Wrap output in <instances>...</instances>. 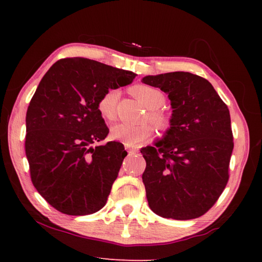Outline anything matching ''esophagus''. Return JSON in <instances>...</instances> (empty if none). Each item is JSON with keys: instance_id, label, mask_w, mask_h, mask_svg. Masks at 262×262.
<instances>
[{"instance_id": "obj_1", "label": "esophagus", "mask_w": 262, "mask_h": 262, "mask_svg": "<svg viewBox=\"0 0 262 262\" xmlns=\"http://www.w3.org/2000/svg\"><path fill=\"white\" fill-rule=\"evenodd\" d=\"M126 150L128 151V154L129 155H134V154H136V152H139V149H136V148H133V147H126Z\"/></svg>"}]
</instances>
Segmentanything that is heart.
<instances>
[{"instance_id":"heart-1","label":"heart","mask_w":262,"mask_h":262,"mask_svg":"<svg viewBox=\"0 0 262 262\" xmlns=\"http://www.w3.org/2000/svg\"><path fill=\"white\" fill-rule=\"evenodd\" d=\"M130 92L139 99L142 104L147 106L148 118L159 130L165 132L171 127V117L161 107L165 103V96L157 88L136 84L130 88ZM119 99V91L117 89H110L100 97L97 103L101 118L107 121H113L117 117V105ZM155 129L152 125L145 122L140 125L130 123H117L111 128V137L113 140L120 141L129 147H135L142 142L149 140L154 135Z\"/></svg>"}]
</instances>
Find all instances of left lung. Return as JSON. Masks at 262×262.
<instances>
[{
	"label": "left lung",
	"instance_id": "8db88e82",
	"mask_svg": "<svg viewBox=\"0 0 262 262\" xmlns=\"http://www.w3.org/2000/svg\"><path fill=\"white\" fill-rule=\"evenodd\" d=\"M171 100V127L155 147L141 150L150 209L164 219L193 220L219 200L233 150L228 106L206 78L187 72L145 76Z\"/></svg>",
	"mask_w": 262,
	"mask_h": 262
}]
</instances>
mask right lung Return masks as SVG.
I'll use <instances>...</instances> for the list:
<instances>
[{"label": "right lung", "mask_w": 262, "mask_h": 262, "mask_svg": "<svg viewBox=\"0 0 262 262\" xmlns=\"http://www.w3.org/2000/svg\"><path fill=\"white\" fill-rule=\"evenodd\" d=\"M136 75L84 57L61 59L39 83L26 112L25 154L32 184L63 214L82 216L106 205L127 151L105 140L97 103Z\"/></svg>", "instance_id": "add662e5"}]
</instances>
